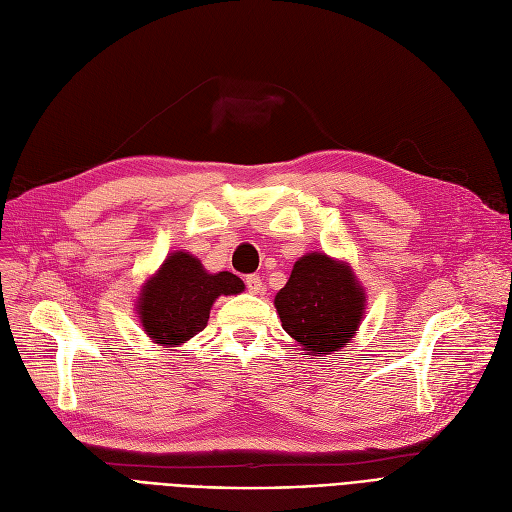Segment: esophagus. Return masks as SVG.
<instances>
[{
	"label": "esophagus",
	"mask_w": 512,
	"mask_h": 512,
	"mask_svg": "<svg viewBox=\"0 0 512 512\" xmlns=\"http://www.w3.org/2000/svg\"><path fill=\"white\" fill-rule=\"evenodd\" d=\"M245 286H248V290L252 294H260L262 292V279L258 275H248V277H245Z\"/></svg>",
	"instance_id": "1"
}]
</instances>
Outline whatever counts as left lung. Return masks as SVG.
<instances>
[{"label": "left lung", "instance_id": "8db88e82", "mask_svg": "<svg viewBox=\"0 0 512 512\" xmlns=\"http://www.w3.org/2000/svg\"><path fill=\"white\" fill-rule=\"evenodd\" d=\"M279 320L305 356L345 347L362 322L366 294L347 262L311 252L294 262L275 296Z\"/></svg>", "mask_w": 512, "mask_h": 512}]
</instances>
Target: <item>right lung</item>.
I'll list each match as a JSON object with an SVG mask.
<instances>
[{"label": "right lung", "mask_w": 512, "mask_h": 512, "mask_svg": "<svg viewBox=\"0 0 512 512\" xmlns=\"http://www.w3.org/2000/svg\"><path fill=\"white\" fill-rule=\"evenodd\" d=\"M243 292V281L228 273H207L199 258L173 252L137 298V317L148 337L165 347H180L199 334L218 296Z\"/></svg>", "instance_id": "right-lung-1"}]
</instances>
